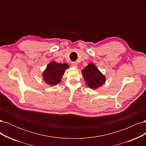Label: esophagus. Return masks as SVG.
I'll use <instances>...</instances> for the list:
<instances>
[{
    "label": "esophagus",
    "instance_id": "obj_1",
    "mask_svg": "<svg viewBox=\"0 0 146 146\" xmlns=\"http://www.w3.org/2000/svg\"><path fill=\"white\" fill-rule=\"evenodd\" d=\"M71 65H72V67L77 68V63L75 62V61H73V62H72V63H71Z\"/></svg>",
    "mask_w": 146,
    "mask_h": 146
}]
</instances>
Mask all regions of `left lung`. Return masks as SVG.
<instances>
[{
  "label": "left lung",
  "mask_w": 146,
  "mask_h": 146,
  "mask_svg": "<svg viewBox=\"0 0 146 146\" xmlns=\"http://www.w3.org/2000/svg\"><path fill=\"white\" fill-rule=\"evenodd\" d=\"M82 74L88 86L96 90L105 83V77L93 63H90L82 70Z\"/></svg>",
  "instance_id": "8db88e82"
}]
</instances>
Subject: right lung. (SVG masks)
I'll use <instances>...</instances> for the list:
<instances>
[{"label": "right lung", "mask_w": 146, "mask_h": 146, "mask_svg": "<svg viewBox=\"0 0 146 146\" xmlns=\"http://www.w3.org/2000/svg\"><path fill=\"white\" fill-rule=\"evenodd\" d=\"M69 68L68 64H61L52 61L47 66L42 74L44 80L49 85H55L61 82L66 69Z\"/></svg>", "instance_id": "1"}]
</instances>
